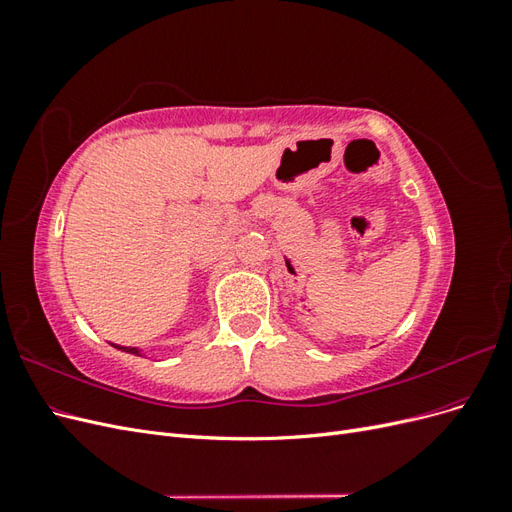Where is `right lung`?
I'll use <instances>...</instances> for the list:
<instances>
[{
    "instance_id": "add662e5",
    "label": "right lung",
    "mask_w": 512,
    "mask_h": 512,
    "mask_svg": "<svg viewBox=\"0 0 512 512\" xmlns=\"http://www.w3.org/2000/svg\"><path fill=\"white\" fill-rule=\"evenodd\" d=\"M115 348H119V350H123V352H130V354H138L136 348H123V346H115Z\"/></svg>"
}]
</instances>
